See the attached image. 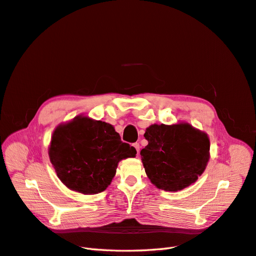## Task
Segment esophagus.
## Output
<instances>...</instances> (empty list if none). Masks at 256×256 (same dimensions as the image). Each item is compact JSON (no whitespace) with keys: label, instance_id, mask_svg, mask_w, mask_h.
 Masks as SVG:
<instances>
[{"label":"esophagus","instance_id":"esophagus-1","mask_svg":"<svg viewBox=\"0 0 256 256\" xmlns=\"http://www.w3.org/2000/svg\"><path fill=\"white\" fill-rule=\"evenodd\" d=\"M134 147L136 148V152H138V153H140V144H138V142H134Z\"/></svg>","mask_w":256,"mask_h":256}]
</instances>
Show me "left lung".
<instances>
[{"mask_svg": "<svg viewBox=\"0 0 256 256\" xmlns=\"http://www.w3.org/2000/svg\"><path fill=\"white\" fill-rule=\"evenodd\" d=\"M148 145L140 150L146 174L156 188L176 192L196 182L210 158L206 132L189 122L153 124L144 134Z\"/></svg>", "mask_w": 256, "mask_h": 256, "instance_id": "left-lung-1", "label": "left lung"}]
</instances>
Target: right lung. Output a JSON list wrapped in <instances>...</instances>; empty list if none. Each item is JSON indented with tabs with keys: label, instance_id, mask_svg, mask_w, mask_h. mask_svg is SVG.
<instances>
[{
	"label": "right lung",
	"instance_id": "right-lung-1",
	"mask_svg": "<svg viewBox=\"0 0 256 256\" xmlns=\"http://www.w3.org/2000/svg\"><path fill=\"white\" fill-rule=\"evenodd\" d=\"M48 154L68 189L90 196L106 190L118 162L134 158L136 150L120 140L112 125L80 114L56 126Z\"/></svg>",
	"mask_w": 256,
	"mask_h": 256
}]
</instances>
